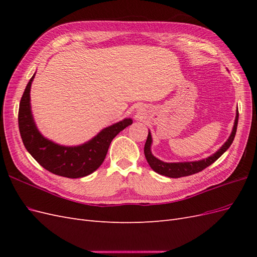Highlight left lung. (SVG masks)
<instances>
[{
    "mask_svg": "<svg viewBox=\"0 0 257 257\" xmlns=\"http://www.w3.org/2000/svg\"><path fill=\"white\" fill-rule=\"evenodd\" d=\"M238 118H239V112L237 110L236 112V119L234 123V127H232L231 134L228 137V139L225 144L217 150L215 153L212 155H210L207 159H203L200 161H194V162H180V163H166L163 162L159 159L154 157L151 152V145H152V136L149 131L147 137V142L145 144V157L148 162V164L150 165V167L154 170L155 173H158L160 175L166 176L169 178H180V177H186V176H191L196 173L201 172L208 166H210L214 163L217 159H219L221 155L226 151L230 145L234 142V138L237 132V124H238Z\"/></svg>",
    "mask_w": 257,
    "mask_h": 257,
    "instance_id": "left-lung-1",
    "label": "left lung"
}]
</instances>
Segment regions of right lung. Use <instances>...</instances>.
<instances>
[{"instance_id": "add662e5", "label": "right lung", "mask_w": 257, "mask_h": 257, "mask_svg": "<svg viewBox=\"0 0 257 257\" xmlns=\"http://www.w3.org/2000/svg\"><path fill=\"white\" fill-rule=\"evenodd\" d=\"M34 76L23 92L18 113L19 131L26 149L38 164L54 175L76 179L95 172L104 162L112 139L133 120L127 118L105 127L80 146L66 147L53 143L40 133L31 111L30 91Z\"/></svg>"}]
</instances>
